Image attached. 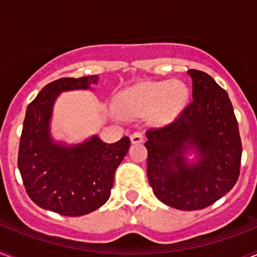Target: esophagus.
<instances>
[{"instance_id":"1","label":"esophagus","mask_w":257,"mask_h":257,"mask_svg":"<svg viewBox=\"0 0 257 257\" xmlns=\"http://www.w3.org/2000/svg\"><path fill=\"white\" fill-rule=\"evenodd\" d=\"M130 138H131V143H134V144H140V143L144 142V135H143V133H140V131L134 133Z\"/></svg>"}]
</instances>
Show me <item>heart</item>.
Returning <instances> with one entry per match:
<instances>
[{"mask_svg":"<svg viewBox=\"0 0 257 257\" xmlns=\"http://www.w3.org/2000/svg\"><path fill=\"white\" fill-rule=\"evenodd\" d=\"M188 88L181 81L144 82L119 94L117 105L126 117H144L152 113L153 121L166 123L183 110Z\"/></svg>","mask_w":257,"mask_h":257,"instance_id":"heart-1","label":"heart"}]
</instances>
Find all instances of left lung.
Wrapping results in <instances>:
<instances>
[{
	"label": "left lung",
	"instance_id": "1",
	"mask_svg": "<svg viewBox=\"0 0 257 257\" xmlns=\"http://www.w3.org/2000/svg\"><path fill=\"white\" fill-rule=\"evenodd\" d=\"M193 100L171 123L147 131V174L156 197L184 211L202 210L234 187L239 176L242 143L228 94L211 76L188 70ZM196 149L199 161L188 164L183 152Z\"/></svg>",
	"mask_w": 257,
	"mask_h": 257
}]
</instances>
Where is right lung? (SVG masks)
<instances>
[{
    "label": "right lung",
    "mask_w": 257,
    "mask_h": 257,
    "mask_svg": "<svg viewBox=\"0 0 257 257\" xmlns=\"http://www.w3.org/2000/svg\"><path fill=\"white\" fill-rule=\"evenodd\" d=\"M97 77H64L45 86L27 108L18 167L29 198L41 208L64 216H82L110 197L114 172L130 139L106 144L97 136L78 145L56 144L49 133L52 105L61 91L88 88Z\"/></svg>",
    "instance_id": "obj_1"
}]
</instances>
